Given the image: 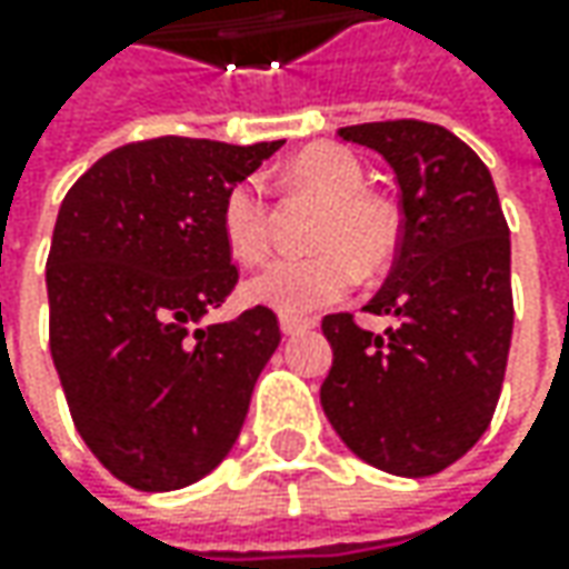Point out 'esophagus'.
<instances>
[{
	"label": "esophagus",
	"mask_w": 569,
	"mask_h": 569,
	"mask_svg": "<svg viewBox=\"0 0 569 569\" xmlns=\"http://www.w3.org/2000/svg\"><path fill=\"white\" fill-rule=\"evenodd\" d=\"M281 332L284 336H300V332H307V329H313L317 322L313 319H303V317H281Z\"/></svg>",
	"instance_id": "esophagus-1"
}]
</instances>
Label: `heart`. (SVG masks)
I'll list each match as a JSON object with an SVG mask.
<instances>
[{
	"mask_svg": "<svg viewBox=\"0 0 569 569\" xmlns=\"http://www.w3.org/2000/svg\"><path fill=\"white\" fill-rule=\"evenodd\" d=\"M288 183L326 202L313 230L319 252L303 259H274L247 281L252 303L284 317H303L336 303L355 284V266L382 269L399 247V214L386 199L367 192L361 161L341 144L319 142L297 151L288 164ZM221 237L228 252L256 266L272 240V208L262 183L250 177L228 189L221 206Z\"/></svg>",
	"mask_w": 569,
	"mask_h": 569,
	"instance_id": "heart-1",
	"label": "heart"
}]
</instances>
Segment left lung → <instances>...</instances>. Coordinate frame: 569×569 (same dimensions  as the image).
<instances>
[{
	"label": "left lung",
	"instance_id": "1",
	"mask_svg": "<svg viewBox=\"0 0 569 569\" xmlns=\"http://www.w3.org/2000/svg\"><path fill=\"white\" fill-rule=\"evenodd\" d=\"M339 136L392 167L402 237L363 307L396 326L373 336L348 313L322 319L332 367L319 402L358 459L425 478L478 443L500 399L513 339L510 228L491 170L443 126L363 122Z\"/></svg>",
	"mask_w": 569,
	"mask_h": 569
}]
</instances>
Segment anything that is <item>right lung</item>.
<instances>
[{
	"label": "right lung",
	"mask_w": 569,
	"mask_h": 569,
	"mask_svg": "<svg viewBox=\"0 0 569 569\" xmlns=\"http://www.w3.org/2000/svg\"><path fill=\"white\" fill-rule=\"evenodd\" d=\"M278 148L183 136L122 144L59 206L50 355L81 440L139 491L187 488L224 462L281 341L269 307L202 326L237 284L224 196Z\"/></svg>",
	"instance_id": "add662e5"
}]
</instances>
